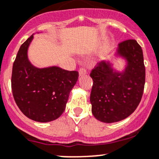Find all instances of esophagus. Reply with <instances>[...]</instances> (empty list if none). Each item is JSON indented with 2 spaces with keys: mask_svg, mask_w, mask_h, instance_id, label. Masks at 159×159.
<instances>
[{
  "mask_svg": "<svg viewBox=\"0 0 159 159\" xmlns=\"http://www.w3.org/2000/svg\"><path fill=\"white\" fill-rule=\"evenodd\" d=\"M78 72H79V76H82V75H84L87 74V70L85 69L84 67H81V68H79Z\"/></svg>",
  "mask_w": 159,
  "mask_h": 159,
  "instance_id": "34e87169",
  "label": "esophagus"
}]
</instances>
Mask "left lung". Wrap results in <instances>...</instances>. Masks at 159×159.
Returning <instances> with one entry per match:
<instances>
[{
  "mask_svg": "<svg viewBox=\"0 0 159 159\" xmlns=\"http://www.w3.org/2000/svg\"><path fill=\"white\" fill-rule=\"evenodd\" d=\"M116 55L126 59L119 72L108 61L98 63L90 76L93 79L90 101L93 115L103 123H115L131 115L141 101L146 81L143 49L135 39L118 46Z\"/></svg>",
  "mask_w": 159,
  "mask_h": 159,
  "instance_id": "1",
  "label": "left lung"
}]
</instances>
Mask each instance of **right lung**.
I'll return each instance as SVG.
<instances>
[{
  "mask_svg": "<svg viewBox=\"0 0 159 159\" xmlns=\"http://www.w3.org/2000/svg\"><path fill=\"white\" fill-rule=\"evenodd\" d=\"M33 39L32 35L18 51L13 65L11 88L14 101L25 116L47 123L58 119L64 112L78 72L57 66L39 68L33 66L27 56Z\"/></svg>",
  "mask_w": 159,
  "mask_h": 159,
  "instance_id": "right-lung-1",
  "label": "right lung"
}]
</instances>
